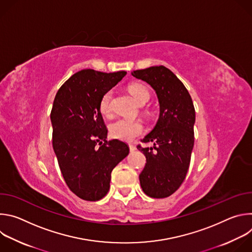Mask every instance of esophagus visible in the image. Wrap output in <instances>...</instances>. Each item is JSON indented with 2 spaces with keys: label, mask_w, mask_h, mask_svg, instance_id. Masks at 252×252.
Masks as SVG:
<instances>
[{
  "label": "esophagus",
  "mask_w": 252,
  "mask_h": 252,
  "mask_svg": "<svg viewBox=\"0 0 252 252\" xmlns=\"http://www.w3.org/2000/svg\"><path fill=\"white\" fill-rule=\"evenodd\" d=\"M128 148H129V151H130V153H133V152L136 150V148H135L134 146H132V145H129V146H128Z\"/></svg>",
  "instance_id": "obj_1"
}]
</instances>
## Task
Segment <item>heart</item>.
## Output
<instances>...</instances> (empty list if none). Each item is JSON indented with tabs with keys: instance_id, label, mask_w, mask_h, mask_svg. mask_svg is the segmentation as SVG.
<instances>
[{
	"instance_id": "1",
	"label": "heart",
	"mask_w": 252,
	"mask_h": 252,
	"mask_svg": "<svg viewBox=\"0 0 252 252\" xmlns=\"http://www.w3.org/2000/svg\"><path fill=\"white\" fill-rule=\"evenodd\" d=\"M128 92L133 96L135 101L139 105H145L151 97V94L143 85L140 84H131L128 87ZM113 97V92H105L99 100V111L103 116H110L112 112L111 100ZM143 130V126L138 121H132L128 119H119L113 123L110 126L111 135L115 138L130 141L134 137L138 136Z\"/></svg>"
}]
</instances>
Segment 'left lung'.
<instances>
[{"label": "left lung", "mask_w": 252, "mask_h": 252, "mask_svg": "<svg viewBox=\"0 0 252 252\" xmlns=\"http://www.w3.org/2000/svg\"><path fill=\"white\" fill-rule=\"evenodd\" d=\"M131 75L156 91L159 103L158 123L142 139L154 142V148L137 146L147 158L139 174L140 187L151 197H167L182 186L189 167L194 143L193 102L185 85L163 65L136 69Z\"/></svg>", "instance_id": "left-lung-1"}]
</instances>
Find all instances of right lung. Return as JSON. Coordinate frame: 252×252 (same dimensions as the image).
<instances>
[{
	"instance_id": "right-lung-1",
	"label": "right lung",
	"mask_w": 252,
	"mask_h": 252,
	"mask_svg": "<svg viewBox=\"0 0 252 252\" xmlns=\"http://www.w3.org/2000/svg\"><path fill=\"white\" fill-rule=\"evenodd\" d=\"M126 75L87 68L71 76L58 91L51 112L53 148L68 189L95 201L110 189L111 173L129 153L126 143L107 141L99 100Z\"/></svg>"
}]
</instances>
